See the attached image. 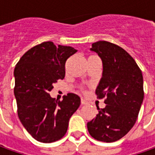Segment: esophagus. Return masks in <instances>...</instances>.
I'll use <instances>...</instances> for the list:
<instances>
[{
	"label": "esophagus",
	"mask_w": 155,
	"mask_h": 155,
	"mask_svg": "<svg viewBox=\"0 0 155 155\" xmlns=\"http://www.w3.org/2000/svg\"><path fill=\"white\" fill-rule=\"evenodd\" d=\"M81 104L82 105V106H84V105H87L88 103H87V101H85L84 99H81Z\"/></svg>",
	"instance_id": "esophagus-1"
}]
</instances>
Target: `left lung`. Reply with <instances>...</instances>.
Here are the masks:
<instances>
[{
    "label": "left lung",
    "instance_id": "left-lung-1",
    "mask_svg": "<svg viewBox=\"0 0 155 155\" xmlns=\"http://www.w3.org/2000/svg\"><path fill=\"white\" fill-rule=\"evenodd\" d=\"M102 61L103 71L95 94L105 98L104 108L87 122L90 135L103 142H114L125 136L135 124L143 101V76L131 55L108 41L92 44Z\"/></svg>",
    "mask_w": 155,
    "mask_h": 155
}]
</instances>
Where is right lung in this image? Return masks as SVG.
Wrapping results in <instances>:
<instances>
[{
	"label": "right lung",
	"mask_w": 155,
	"mask_h": 155,
	"mask_svg": "<svg viewBox=\"0 0 155 155\" xmlns=\"http://www.w3.org/2000/svg\"><path fill=\"white\" fill-rule=\"evenodd\" d=\"M77 52L72 47L45 41L26 52L15 68L14 88L19 119L40 142L51 143L61 139L69 119L81 104L77 94L69 93L62 101L49 94L54 83L65 77V64Z\"/></svg>",
	"instance_id": "right-lung-1"
}]
</instances>
